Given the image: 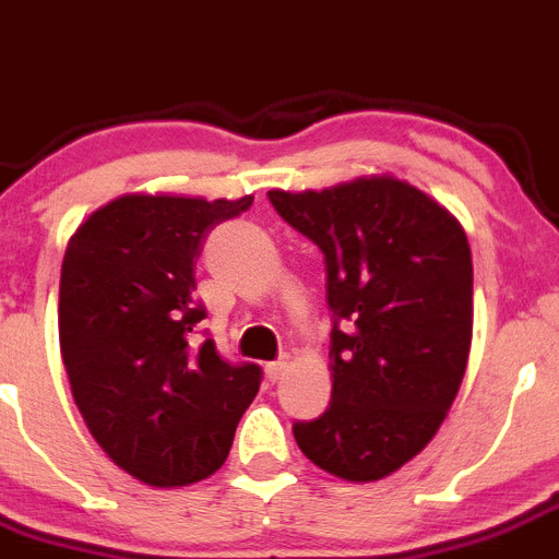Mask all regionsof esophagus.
Returning a JSON list of instances; mask_svg holds the SVG:
<instances>
[{"label": "esophagus", "instance_id": "1", "mask_svg": "<svg viewBox=\"0 0 559 559\" xmlns=\"http://www.w3.org/2000/svg\"><path fill=\"white\" fill-rule=\"evenodd\" d=\"M284 372H286V361H284V358H278V361H270V364H267V378L273 380V383H275V380H278Z\"/></svg>", "mask_w": 559, "mask_h": 559}]
</instances>
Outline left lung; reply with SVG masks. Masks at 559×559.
I'll use <instances>...</instances> for the list:
<instances>
[{"mask_svg": "<svg viewBox=\"0 0 559 559\" xmlns=\"http://www.w3.org/2000/svg\"><path fill=\"white\" fill-rule=\"evenodd\" d=\"M267 198L325 255L333 311L331 405L320 419L295 421L297 447L333 477H389L430 444L466 372V231L394 176Z\"/></svg>", "mask_w": 559, "mask_h": 559, "instance_id": "obj_1", "label": "left lung"}]
</instances>
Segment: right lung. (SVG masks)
<instances>
[{
  "mask_svg": "<svg viewBox=\"0 0 559 559\" xmlns=\"http://www.w3.org/2000/svg\"><path fill=\"white\" fill-rule=\"evenodd\" d=\"M250 203L132 192L66 248L57 320L71 394L109 461L154 488L215 474L262 383L255 364L223 361L192 333L206 317L192 295L203 239Z\"/></svg>",
  "mask_w": 559,
  "mask_h": 559,
  "instance_id": "1",
  "label": "right lung"
}]
</instances>
